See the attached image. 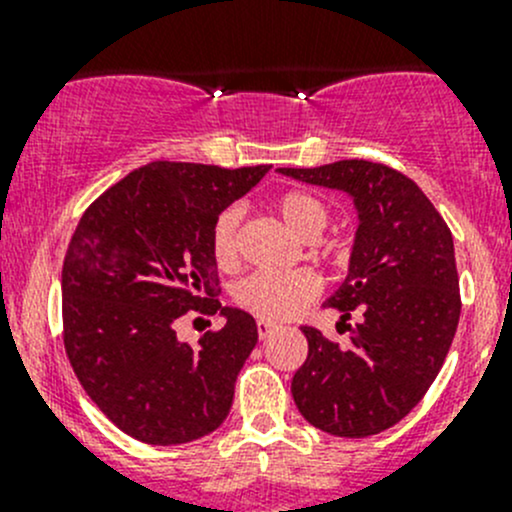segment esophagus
Instances as JSON below:
<instances>
[{"label": "esophagus", "mask_w": 512, "mask_h": 512, "mask_svg": "<svg viewBox=\"0 0 512 512\" xmlns=\"http://www.w3.org/2000/svg\"><path fill=\"white\" fill-rule=\"evenodd\" d=\"M277 332V327L275 324H270V322H265V319H260V322H257V337L260 339H267V337H272V334Z\"/></svg>", "instance_id": "1"}]
</instances>
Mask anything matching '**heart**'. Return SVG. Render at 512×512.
I'll return each mask as SVG.
<instances>
[{
  "mask_svg": "<svg viewBox=\"0 0 512 512\" xmlns=\"http://www.w3.org/2000/svg\"><path fill=\"white\" fill-rule=\"evenodd\" d=\"M282 223L294 237H319V232L327 225V208L317 198L307 193H287L277 203ZM240 208H225L218 215L210 235V247L213 257L220 267H230L237 262L240 252ZM319 285L309 272H252L245 280L237 282L235 302L242 309L252 312L265 322H285L294 314L302 312L314 297H317Z\"/></svg>",
  "mask_w": 512,
  "mask_h": 512,
  "instance_id": "b5f03b06",
  "label": "heart"
}]
</instances>
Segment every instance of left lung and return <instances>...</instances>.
Returning a JSON list of instances; mask_svg holds the SVG:
<instances>
[{
	"label": "left lung",
	"instance_id": "left-lung-1",
	"mask_svg": "<svg viewBox=\"0 0 512 512\" xmlns=\"http://www.w3.org/2000/svg\"><path fill=\"white\" fill-rule=\"evenodd\" d=\"M292 180L352 198L356 232L347 277L327 297L351 325L352 347L302 327L307 361L292 379L299 414L342 438L386 431L423 399L461 317L453 237L411 178L371 160L280 168Z\"/></svg>",
	"mask_w": 512,
	"mask_h": 512
}]
</instances>
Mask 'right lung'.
<instances>
[{
  "label": "right lung",
  "mask_w": 512,
  "mask_h": 512,
  "mask_svg": "<svg viewBox=\"0 0 512 512\" xmlns=\"http://www.w3.org/2000/svg\"><path fill=\"white\" fill-rule=\"evenodd\" d=\"M265 173L270 165L158 160L118 180L79 220L61 270L66 354L91 401L136 441L178 446L230 414L257 324L218 302L210 235ZM193 308L226 317L198 348L174 334Z\"/></svg>",
  "instance_id": "add662e5"
}]
</instances>
